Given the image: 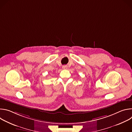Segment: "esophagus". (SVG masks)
<instances>
[{
    "label": "esophagus",
    "instance_id": "1",
    "mask_svg": "<svg viewBox=\"0 0 132 132\" xmlns=\"http://www.w3.org/2000/svg\"><path fill=\"white\" fill-rule=\"evenodd\" d=\"M62 68H63V69H66L67 68V66H63Z\"/></svg>",
    "mask_w": 132,
    "mask_h": 132
}]
</instances>
